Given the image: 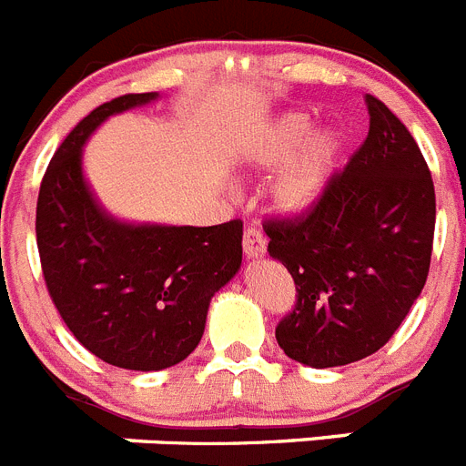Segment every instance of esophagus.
<instances>
[{"label":"esophagus","instance_id":"esophagus-1","mask_svg":"<svg viewBox=\"0 0 466 466\" xmlns=\"http://www.w3.org/2000/svg\"><path fill=\"white\" fill-rule=\"evenodd\" d=\"M265 248H267V241L262 237V232L258 228H248L244 234V253L246 258L250 260H256V258L265 256Z\"/></svg>","mask_w":466,"mask_h":466}]
</instances>
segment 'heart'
<instances>
[{"mask_svg":"<svg viewBox=\"0 0 466 466\" xmlns=\"http://www.w3.org/2000/svg\"><path fill=\"white\" fill-rule=\"evenodd\" d=\"M311 128L309 115L286 112L267 124L241 155L248 171H274L294 157L272 183V204L283 216H302L319 204L342 155V137L335 128H321L309 137Z\"/></svg>","mask_w":466,"mask_h":466,"instance_id":"heart-1","label":"heart"}]
</instances>
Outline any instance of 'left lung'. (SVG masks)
Returning a JSON list of instances; mask_svg holds the SVG:
<instances>
[{
  "label": "left lung",
  "mask_w": 466,
  "mask_h": 466,
  "mask_svg": "<svg viewBox=\"0 0 466 466\" xmlns=\"http://www.w3.org/2000/svg\"><path fill=\"white\" fill-rule=\"evenodd\" d=\"M366 143L298 220H272L267 253L290 272L283 354L309 368L361 361L390 342L424 289L436 197L418 143L382 100L366 96Z\"/></svg>",
  "instance_id": "1"
}]
</instances>
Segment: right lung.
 Instances as JSON below:
<instances>
[{
	"label": "right lung",
	"instance_id": "1",
	"mask_svg": "<svg viewBox=\"0 0 466 466\" xmlns=\"http://www.w3.org/2000/svg\"><path fill=\"white\" fill-rule=\"evenodd\" d=\"M128 93L84 116L44 173L37 246L56 309L79 342L127 370H164L187 359L210 298L241 269L244 222L213 228L119 220L84 176V145L112 115L155 103Z\"/></svg>",
	"mask_w": 466,
	"mask_h": 466
}]
</instances>
